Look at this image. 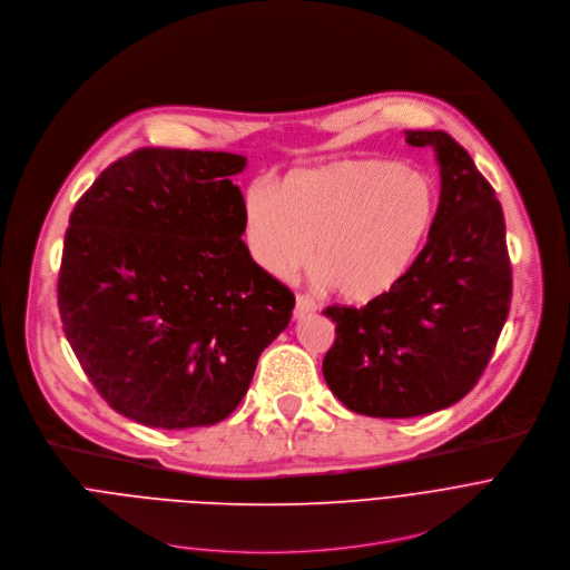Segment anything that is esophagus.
<instances>
[{"mask_svg":"<svg viewBox=\"0 0 570 570\" xmlns=\"http://www.w3.org/2000/svg\"><path fill=\"white\" fill-rule=\"evenodd\" d=\"M316 312V305H314V301L312 298H307V296H303V294H298L296 296V305H294V318H305V316H309V314H314Z\"/></svg>","mask_w":570,"mask_h":570,"instance_id":"obj_1","label":"esophagus"}]
</instances>
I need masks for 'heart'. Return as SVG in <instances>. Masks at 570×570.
I'll use <instances>...</instances> for the list:
<instances>
[{"label": "heart", "mask_w": 570, "mask_h": 570, "mask_svg": "<svg viewBox=\"0 0 570 570\" xmlns=\"http://www.w3.org/2000/svg\"><path fill=\"white\" fill-rule=\"evenodd\" d=\"M438 215V188L417 168L346 159L289 173L278 195L256 184L245 197V243L261 269L289 278L312 258L351 305L391 294L420 261Z\"/></svg>", "instance_id": "heart-1"}]
</instances>
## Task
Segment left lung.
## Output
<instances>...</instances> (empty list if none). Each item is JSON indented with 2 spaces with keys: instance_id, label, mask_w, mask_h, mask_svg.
<instances>
[{
  "instance_id": "8db88e82",
  "label": "left lung",
  "mask_w": 570,
  "mask_h": 570,
  "mask_svg": "<svg viewBox=\"0 0 570 570\" xmlns=\"http://www.w3.org/2000/svg\"><path fill=\"white\" fill-rule=\"evenodd\" d=\"M433 148L440 202L411 274L364 307L332 305L336 338L323 360L330 391L371 417H415L463 400L483 375L512 298L505 219L470 153L442 130H406Z\"/></svg>"
}]
</instances>
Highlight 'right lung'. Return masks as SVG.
Listing matches in <instances>:
<instances>
[{"instance_id": "add662e5", "label": "right lung", "mask_w": 570, "mask_h": 570, "mask_svg": "<svg viewBox=\"0 0 570 570\" xmlns=\"http://www.w3.org/2000/svg\"><path fill=\"white\" fill-rule=\"evenodd\" d=\"M247 157L141 148L78 199L58 307L85 375L121 415L208 426L243 402L294 294L247 245L232 177Z\"/></svg>"}]
</instances>
